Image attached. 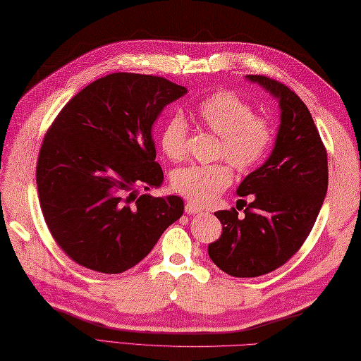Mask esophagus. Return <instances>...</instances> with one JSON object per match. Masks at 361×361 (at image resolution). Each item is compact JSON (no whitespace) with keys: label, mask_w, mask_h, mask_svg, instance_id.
<instances>
[{"label":"esophagus","mask_w":361,"mask_h":361,"mask_svg":"<svg viewBox=\"0 0 361 361\" xmlns=\"http://www.w3.org/2000/svg\"><path fill=\"white\" fill-rule=\"evenodd\" d=\"M185 211H186L188 214H200V212H203V208H200V206H197V204H194V203L188 202L186 206H185Z\"/></svg>","instance_id":"1"}]
</instances>
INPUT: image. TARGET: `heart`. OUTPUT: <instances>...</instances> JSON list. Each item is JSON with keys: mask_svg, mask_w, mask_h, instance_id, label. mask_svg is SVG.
<instances>
[{"mask_svg": "<svg viewBox=\"0 0 361 361\" xmlns=\"http://www.w3.org/2000/svg\"><path fill=\"white\" fill-rule=\"evenodd\" d=\"M197 118L220 136L219 157L229 161L237 171L247 172L267 155L273 140L270 126L256 118L255 110L239 96L219 91L198 102ZM188 121L176 113L161 130V149L166 155L180 161L186 155ZM233 172L226 164H190L175 171L172 188L194 204H209L231 185Z\"/></svg>", "mask_w": 361, "mask_h": 361, "instance_id": "b5f03b06", "label": "heart"}]
</instances>
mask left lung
I'll use <instances>...</instances> for the list:
<instances>
[{
  "instance_id": "1",
  "label": "left lung",
  "mask_w": 361,
  "mask_h": 361,
  "mask_svg": "<svg viewBox=\"0 0 361 361\" xmlns=\"http://www.w3.org/2000/svg\"><path fill=\"white\" fill-rule=\"evenodd\" d=\"M279 105L270 157L248 173L237 195H252L245 217L217 211L221 235L208 255L221 271L256 278L283 265L310 234L327 192V155L307 106L290 88L265 75H245Z\"/></svg>"
}]
</instances>
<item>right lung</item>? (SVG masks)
<instances>
[{"label": "right lung", "instance_id": "add662e5", "mask_svg": "<svg viewBox=\"0 0 361 361\" xmlns=\"http://www.w3.org/2000/svg\"><path fill=\"white\" fill-rule=\"evenodd\" d=\"M188 88L164 78L114 73L68 102L46 133L37 164L43 217L79 265L118 274L149 255L183 216L178 195H140L164 181L155 126Z\"/></svg>", "mask_w": 361, "mask_h": 361}]
</instances>
